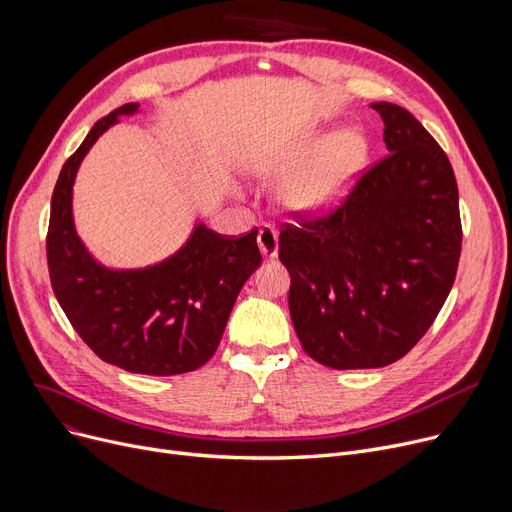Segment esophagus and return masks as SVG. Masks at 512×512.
<instances>
[{
	"instance_id": "obj_1",
	"label": "esophagus",
	"mask_w": 512,
	"mask_h": 512,
	"mask_svg": "<svg viewBox=\"0 0 512 512\" xmlns=\"http://www.w3.org/2000/svg\"><path fill=\"white\" fill-rule=\"evenodd\" d=\"M257 245L265 259L278 257V232L270 226H263L257 234Z\"/></svg>"
}]
</instances>
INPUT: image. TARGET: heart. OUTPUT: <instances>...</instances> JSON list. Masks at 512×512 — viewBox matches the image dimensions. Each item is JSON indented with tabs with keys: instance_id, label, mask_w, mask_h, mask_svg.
I'll return each instance as SVG.
<instances>
[{
	"instance_id": "heart-1",
	"label": "heart",
	"mask_w": 512,
	"mask_h": 512,
	"mask_svg": "<svg viewBox=\"0 0 512 512\" xmlns=\"http://www.w3.org/2000/svg\"><path fill=\"white\" fill-rule=\"evenodd\" d=\"M371 161L365 130L348 126L340 132L311 130L294 143L265 151L255 172L270 184H282L286 209L305 218L328 215L344 205Z\"/></svg>"
}]
</instances>
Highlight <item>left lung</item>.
<instances>
[{"label":"left lung","mask_w":512,"mask_h":512,"mask_svg":"<svg viewBox=\"0 0 512 512\" xmlns=\"http://www.w3.org/2000/svg\"><path fill=\"white\" fill-rule=\"evenodd\" d=\"M388 153L328 218L280 232L292 326L317 363L386 367L434 324L461 257L450 161L405 107L371 103Z\"/></svg>","instance_id":"8db88e82"}]
</instances>
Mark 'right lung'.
<instances>
[{
  "label": "right lung",
  "instance_id": "1",
  "mask_svg": "<svg viewBox=\"0 0 512 512\" xmlns=\"http://www.w3.org/2000/svg\"><path fill=\"white\" fill-rule=\"evenodd\" d=\"M139 107L124 103L97 120L68 157L51 195L47 265L60 307L99 359L130 373L178 375L218 351L238 292L261 255L257 228L232 240L203 222L174 255L137 270H114L89 253L72 215L76 172L101 134Z\"/></svg>",
  "mask_w": 512,
  "mask_h": 512
}]
</instances>
